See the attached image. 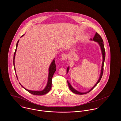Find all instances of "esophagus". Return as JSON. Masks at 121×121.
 I'll list each match as a JSON object with an SVG mask.
<instances>
[{
    "label": "esophagus",
    "mask_w": 121,
    "mask_h": 121,
    "mask_svg": "<svg viewBox=\"0 0 121 121\" xmlns=\"http://www.w3.org/2000/svg\"><path fill=\"white\" fill-rule=\"evenodd\" d=\"M68 54H66V53H64L62 55V57H61V59L62 60H65L67 59L68 58Z\"/></svg>",
    "instance_id": "1"
}]
</instances>
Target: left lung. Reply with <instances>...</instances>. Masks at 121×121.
I'll list each match as a JSON object with an SVG mask.
<instances>
[{
  "mask_svg": "<svg viewBox=\"0 0 121 121\" xmlns=\"http://www.w3.org/2000/svg\"><path fill=\"white\" fill-rule=\"evenodd\" d=\"M92 40V39H91ZM93 40L94 41H95L96 42H97L100 45V47H101V50H102V54H103V63H102V69H101V74H100V78L99 79V80L96 83V84L93 86L89 91H88V92H85V93H81V92H80L79 91H77V90H75L72 86H71V85H70V84L69 83V82L67 81V82H68V85H69V88H70V89L71 90V91L72 92H73V93H74V94H78V95H84V94H85L86 93H88V92H89L90 91H91L95 86H96L97 84L100 82V81H101V78L102 77V76H103V73H104V60H105V49H104V41L102 38V37H101V36L100 35H99L97 33H96L95 35L94 38H93ZM69 68H68V69H67V72L68 73L69 72Z\"/></svg>",
  "mask_w": 121,
  "mask_h": 121,
  "instance_id": "left-lung-1",
  "label": "left lung"
}]
</instances>
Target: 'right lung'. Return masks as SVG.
Listing matches in <instances>:
<instances>
[{"mask_svg": "<svg viewBox=\"0 0 121 121\" xmlns=\"http://www.w3.org/2000/svg\"><path fill=\"white\" fill-rule=\"evenodd\" d=\"M24 35H22L21 37H22ZM19 40H18L17 44H16V49H15V51L14 52V55H13V65H14V70L15 72H16V70H15V65H14V59H15V53L16 52V49L17 48V45H18V43ZM56 70V67L55 65V61L54 60H53L52 63L51 64L49 69V74H48V83H47V85L46 86V87L45 88V89L44 90H43L42 91H32V90H28L26 88H25V87H24L22 86L24 89H25L26 91H27L28 92H29L30 93L34 95H44L46 94L47 93H48L51 89V87H52V76L53 75V74L54 73V72H55ZM16 75V77L17 78V74Z\"/></svg>", "mask_w": 121, "mask_h": 121, "instance_id": "obj_1", "label": "right lung"}]
</instances>
